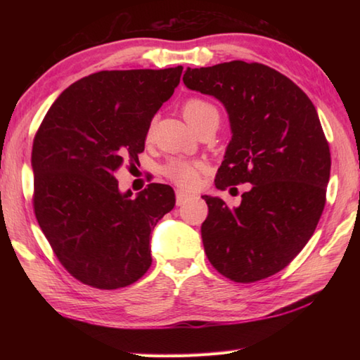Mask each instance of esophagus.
Listing matches in <instances>:
<instances>
[{
    "instance_id": "obj_1",
    "label": "esophagus",
    "mask_w": 360,
    "mask_h": 360,
    "mask_svg": "<svg viewBox=\"0 0 360 360\" xmlns=\"http://www.w3.org/2000/svg\"><path fill=\"white\" fill-rule=\"evenodd\" d=\"M188 198H190L188 193L182 192V190H176V204H178V205L186 204L188 201Z\"/></svg>"
}]
</instances>
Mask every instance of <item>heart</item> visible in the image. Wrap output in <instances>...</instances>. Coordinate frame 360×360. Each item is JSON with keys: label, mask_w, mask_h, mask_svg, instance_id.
<instances>
[{"label": "heart", "mask_w": 360, "mask_h": 360, "mask_svg": "<svg viewBox=\"0 0 360 360\" xmlns=\"http://www.w3.org/2000/svg\"><path fill=\"white\" fill-rule=\"evenodd\" d=\"M215 110L212 103L201 101V98H190L182 106V114L190 125H193L196 120H200L204 114ZM202 170L201 162H192V160L184 159H172L162 168V173L168 179L173 181L174 184L184 188H192L196 186L198 178Z\"/></svg>", "instance_id": "b5f03b06"}]
</instances>
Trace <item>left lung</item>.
Returning <instances> with one entry per match:
<instances>
[{
	"label": "left lung",
	"instance_id": "1",
	"mask_svg": "<svg viewBox=\"0 0 360 360\" xmlns=\"http://www.w3.org/2000/svg\"><path fill=\"white\" fill-rule=\"evenodd\" d=\"M184 85L224 105L232 139L215 186L249 182L238 207L202 198L205 255L224 277L252 283L292 262L325 207L331 155L316 106L286 75L241 60L187 68Z\"/></svg>",
	"mask_w": 360,
	"mask_h": 360
}]
</instances>
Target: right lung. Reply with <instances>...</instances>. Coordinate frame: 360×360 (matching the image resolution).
<instances>
[{"label":"right lung","mask_w":360,"mask_h":360,"mask_svg":"<svg viewBox=\"0 0 360 360\" xmlns=\"http://www.w3.org/2000/svg\"><path fill=\"white\" fill-rule=\"evenodd\" d=\"M181 74L182 66L91 74L58 96L38 128L35 217L60 263L85 285L124 288L151 266L150 235L174 207V192L153 182L131 198L114 172L143 151Z\"/></svg>","instance_id":"1"}]
</instances>
